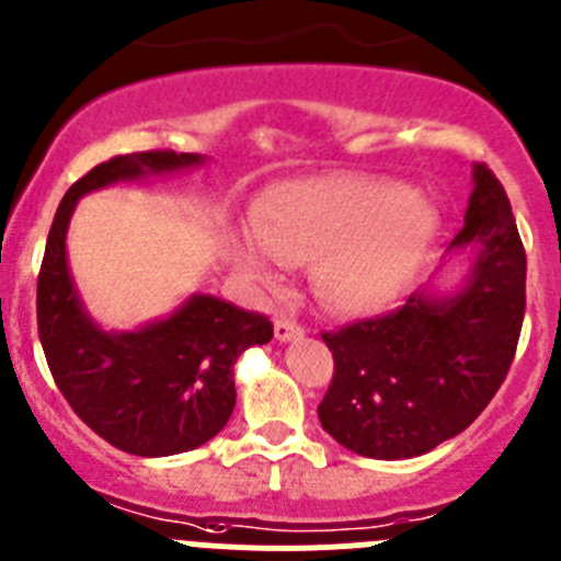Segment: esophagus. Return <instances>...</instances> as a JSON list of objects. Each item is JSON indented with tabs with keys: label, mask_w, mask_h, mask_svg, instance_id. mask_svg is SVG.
Returning <instances> with one entry per match:
<instances>
[{
	"label": "esophagus",
	"mask_w": 561,
	"mask_h": 561,
	"mask_svg": "<svg viewBox=\"0 0 561 561\" xmlns=\"http://www.w3.org/2000/svg\"><path fill=\"white\" fill-rule=\"evenodd\" d=\"M301 332H305V327H301L296 318H287V316L276 318V324H274L276 341H296V337H301Z\"/></svg>",
	"instance_id": "1"
}]
</instances>
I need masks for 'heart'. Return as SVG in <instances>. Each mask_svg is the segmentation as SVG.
I'll return each instance as SVG.
<instances>
[{
    "label": "heart",
    "mask_w": 561,
    "mask_h": 561,
    "mask_svg": "<svg viewBox=\"0 0 561 561\" xmlns=\"http://www.w3.org/2000/svg\"><path fill=\"white\" fill-rule=\"evenodd\" d=\"M256 237L231 240L237 268L271 282L274 262L318 260L321 299L341 312L386 305L411 276L433 229V211L391 181L330 175L285 181L256 206Z\"/></svg>",
    "instance_id": "b5f03b06"
}]
</instances>
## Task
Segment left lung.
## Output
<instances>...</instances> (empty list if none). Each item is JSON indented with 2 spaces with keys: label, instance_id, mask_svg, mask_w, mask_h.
I'll list each match as a JSON object with an SVG mask.
<instances>
[{
  "label": "left lung",
  "instance_id": "obj_1",
  "mask_svg": "<svg viewBox=\"0 0 561 561\" xmlns=\"http://www.w3.org/2000/svg\"><path fill=\"white\" fill-rule=\"evenodd\" d=\"M463 229L478 245L453 299L408 296L402 307L321 332L335 371L321 427L366 458H413L467 431L506 380L526 316V249L503 184L476 164Z\"/></svg>",
  "mask_w": 561,
  "mask_h": 561
}]
</instances>
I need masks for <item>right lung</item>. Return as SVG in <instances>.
Masks as SVG:
<instances>
[{
	"label": "right lung",
	"mask_w": 561,
	"mask_h": 561,
	"mask_svg": "<svg viewBox=\"0 0 561 561\" xmlns=\"http://www.w3.org/2000/svg\"><path fill=\"white\" fill-rule=\"evenodd\" d=\"M198 161V153L142 150L89 170L55 211L38 271V337L55 386L85 425L130 456H175L218 436L234 411L237 357L268 343L274 324L262 312L201 293L159 324L103 332L75 293L67 226L80 195Z\"/></svg>",
	"instance_id": "1"
}]
</instances>
